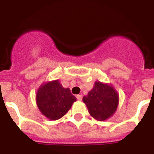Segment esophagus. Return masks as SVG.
Wrapping results in <instances>:
<instances>
[{
	"label": "esophagus",
	"instance_id": "obj_1",
	"mask_svg": "<svg viewBox=\"0 0 154 154\" xmlns=\"http://www.w3.org/2000/svg\"><path fill=\"white\" fill-rule=\"evenodd\" d=\"M76 98H77L78 100L81 101L82 99V95H77V96H76Z\"/></svg>",
	"mask_w": 154,
	"mask_h": 154
}]
</instances>
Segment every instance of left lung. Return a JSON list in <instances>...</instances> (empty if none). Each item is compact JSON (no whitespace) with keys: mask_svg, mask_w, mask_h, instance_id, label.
<instances>
[{"mask_svg":"<svg viewBox=\"0 0 154 154\" xmlns=\"http://www.w3.org/2000/svg\"><path fill=\"white\" fill-rule=\"evenodd\" d=\"M82 100L94 119L104 121L115 113L119 104V95L111 85L96 82Z\"/></svg>","mask_w":154,"mask_h":154,"instance_id":"left-lung-1","label":"left lung"}]
</instances>
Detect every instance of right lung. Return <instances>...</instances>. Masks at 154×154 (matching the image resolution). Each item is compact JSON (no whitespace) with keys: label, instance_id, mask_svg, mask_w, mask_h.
Returning a JSON list of instances; mask_svg holds the SVG:
<instances>
[{"label":"right lung","instance_id":"1","mask_svg":"<svg viewBox=\"0 0 154 154\" xmlns=\"http://www.w3.org/2000/svg\"><path fill=\"white\" fill-rule=\"evenodd\" d=\"M76 98L58 80L43 83L37 92L36 103L45 116L51 120L60 119L70 109Z\"/></svg>","mask_w":154,"mask_h":154}]
</instances>
